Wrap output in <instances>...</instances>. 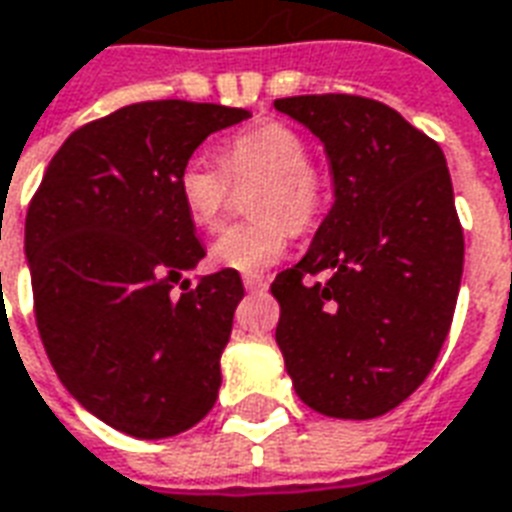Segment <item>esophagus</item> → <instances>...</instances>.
I'll list each match as a JSON object with an SVG mask.
<instances>
[{
	"mask_svg": "<svg viewBox=\"0 0 512 512\" xmlns=\"http://www.w3.org/2000/svg\"><path fill=\"white\" fill-rule=\"evenodd\" d=\"M244 287L249 293H257V290H266L268 287V276L263 274H244Z\"/></svg>",
	"mask_w": 512,
	"mask_h": 512,
	"instance_id": "1",
	"label": "esophagus"
}]
</instances>
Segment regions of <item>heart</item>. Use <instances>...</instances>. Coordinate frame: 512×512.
I'll list each match as a JSON object with an SVG mask.
<instances>
[{
  "label": "heart",
  "mask_w": 512,
  "mask_h": 512,
  "mask_svg": "<svg viewBox=\"0 0 512 512\" xmlns=\"http://www.w3.org/2000/svg\"><path fill=\"white\" fill-rule=\"evenodd\" d=\"M312 146L304 132L285 121H263L230 135L222 143V160L203 151L189 154L179 170L181 206L192 225L211 230L222 217L230 177L266 181L257 192L255 211L260 219L230 225L211 241V260L230 271H263L285 255L293 227L304 230L317 219L325 203V179L312 162Z\"/></svg>",
  "instance_id": "b5f03b06"
}]
</instances>
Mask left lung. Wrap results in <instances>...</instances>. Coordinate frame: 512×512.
<instances>
[{
    "instance_id": "left-lung-1",
    "label": "left lung",
    "mask_w": 512,
    "mask_h": 512,
    "mask_svg": "<svg viewBox=\"0 0 512 512\" xmlns=\"http://www.w3.org/2000/svg\"><path fill=\"white\" fill-rule=\"evenodd\" d=\"M323 140L333 206L312 246L276 276V344L295 393L328 418L399 407L434 369L464 271V233L437 143L355 94L276 100ZM329 274L306 286L304 275Z\"/></svg>"
}]
</instances>
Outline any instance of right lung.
<instances>
[{"instance_id":"add662e5","label":"right lung","mask_w":512,"mask_h":512,"mask_svg":"<svg viewBox=\"0 0 512 512\" xmlns=\"http://www.w3.org/2000/svg\"><path fill=\"white\" fill-rule=\"evenodd\" d=\"M214 102H135L75 130L29 203L24 252L51 366L94 418L138 439L192 429L217 401L238 271L172 285L206 257L179 170L249 119Z\"/></svg>"}]
</instances>
